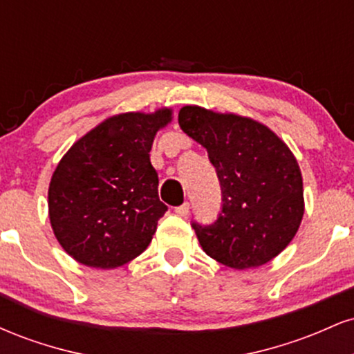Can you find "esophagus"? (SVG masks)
<instances>
[{"label":"esophagus","instance_id":"obj_1","mask_svg":"<svg viewBox=\"0 0 354 354\" xmlns=\"http://www.w3.org/2000/svg\"><path fill=\"white\" fill-rule=\"evenodd\" d=\"M174 213H176L178 216H188L189 203H185V205H181V206H178V208H174Z\"/></svg>","mask_w":354,"mask_h":354}]
</instances>
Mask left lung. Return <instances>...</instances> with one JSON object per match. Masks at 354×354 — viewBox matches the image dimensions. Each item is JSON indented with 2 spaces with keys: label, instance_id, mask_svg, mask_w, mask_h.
<instances>
[{
  "label": "left lung",
  "instance_id": "8db88e82",
  "mask_svg": "<svg viewBox=\"0 0 354 354\" xmlns=\"http://www.w3.org/2000/svg\"><path fill=\"white\" fill-rule=\"evenodd\" d=\"M178 123L206 148L223 189L218 221L193 225L203 251L234 270L270 263L290 245L304 214L293 151L273 129L238 113L186 104Z\"/></svg>",
  "mask_w": 354,
  "mask_h": 354
}]
</instances>
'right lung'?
<instances>
[{"mask_svg": "<svg viewBox=\"0 0 354 354\" xmlns=\"http://www.w3.org/2000/svg\"><path fill=\"white\" fill-rule=\"evenodd\" d=\"M171 108L118 113L76 140L53 171L48 214L56 239L81 265L115 270L140 256L168 209L149 160Z\"/></svg>", "mask_w": 354, "mask_h": 354, "instance_id": "obj_1", "label": "right lung"}]
</instances>
